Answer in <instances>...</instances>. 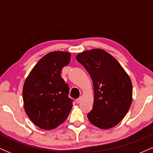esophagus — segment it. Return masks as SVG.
<instances>
[{"instance_id": "obj_1", "label": "esophagus", "mask_w": 153, "mask_h": 153, "mask_svg": "<svg viewBox=\"0 0 153 153\" xmlns=\"http://www.w3.org/2000/svg\"><path fill=\"white\" fill-rule=\"evenodd\" d=\"M81 100H82V98H81V97L78 98V99H76V103H80V101H81Z\"/></svg>"}]
</instances>
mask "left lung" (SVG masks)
I'll return each mask as SVG.
<instances>
[{
    "mask_svg": "<svg viewBox=\"0 0 153 153\" xmlns=\"http://www.w3.org/2000/svg\"><path fill=\"white\" fill-rule=\"evenodd\" d=\"M76 59L94 84V106L88 114V120L100 129L114 127L127 114L132 101L129 75L114 57L101 49L82 52Z\"/></svg>",
    "mask_w": 153,
    "mask_h": 153,
    "instance_id": "8db88e82",
    "label": "left lung"
}]
</instances>
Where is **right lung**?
Segmentation results:
<instances>
[{"label":"right lung","instance_id":"obj_1","mask_svg":"<svg viewBox=\"0 0 153 153\" xmlns=\"http://www.w3.org/2000/svg\"><path fill=\"white\" fill-rule=\"evenodd\" d=\"M71 53L52 52L34 67L23 88L24 109L35 125L45 130L58 127L68 118L73 107L69 87L61 71L69 64Z\"/></svg>","mask_w":153,"mask_h":153}]
</instances>
